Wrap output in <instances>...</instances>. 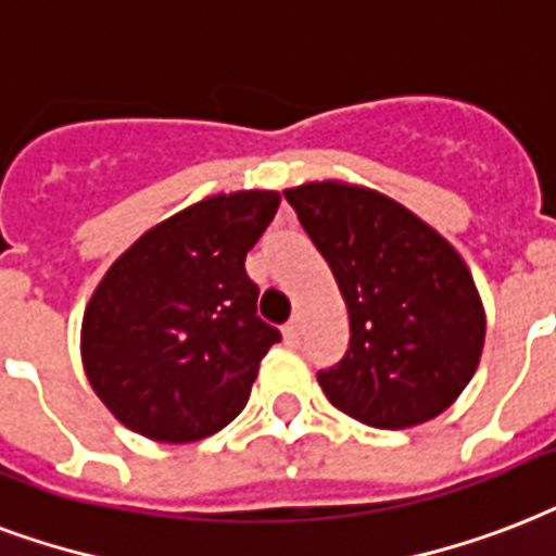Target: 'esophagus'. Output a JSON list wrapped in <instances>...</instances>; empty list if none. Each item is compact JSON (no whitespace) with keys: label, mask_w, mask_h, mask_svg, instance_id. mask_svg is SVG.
Returning a JSON list of instances; mask_svg holds the SVG:
<instances>
[{"label":"esophagus","mask_w":556,"mask_h":556,"mask_svg":"<svg viewBox=\"0 0 556 556\" xmlns=\"http://www.w3.org/2000/svg\"><path fill=\"white\" fill-rule=\"evenodd\" d=\"M283 339H287V345H295V342H299V318L287 321V327H283Z\"/></svg>","instance_id":"34e87169"}]
</instances>
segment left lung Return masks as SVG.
<instances>
[{"mask_svg":"<svg viewBox=\"0 0 556 556\" xmlns=\"http://www.w3.org/2000/svg\"><path fill=\"white\" fill-rule=\"evenodd\" d=\"M333 269L351 345L318 371L327 400L374 429H412L453 406L479 368L484 304L458 249L415 211L365 185L283 191Z\"/></svg>","mask_w":556,"mask_h":556,"instance_id":"left-lung-1","label":"left lung"}]
</instances>
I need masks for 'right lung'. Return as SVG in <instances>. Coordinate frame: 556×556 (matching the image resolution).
I'll use <instances>...</instances> for the list:
<instances>
[{"label":"right lung","mask_w":556,"mask_h":556,"mask_svg":"<svg viewBox=\"0 0 556 556\" xmlns=\"http://www.w3.org/2000/svg\"><path fill=\"white\" fill-rule=\"evenodd\" d=\"M278 191L211 193L148 229L86 304L80 359L101 403L132 432L191 443L243 412L266 351L247 252Z\"/></svg>","instance_id":"add662e5"}]
</instances>
